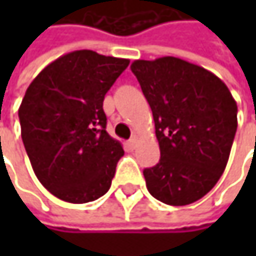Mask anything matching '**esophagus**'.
I'll return each mask as SVG.
<instances>
[{
    "mask_svg": "<svg viewBox=\"0 0 256 256\" xmlns=\"http://www.w3.org/2000/svg\"><path fill=\"white\" fill-rule=\"evenodd\" d=\"M138 142H139V138H138V134H133V136L128 139V146H130V148H136Z\"/></svg>",
    "mask_w": 256,
    "mask_h": 256,
    "instance_id": "1",
    "label": "esophagus"
}]
</instances>
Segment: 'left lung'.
Listing matches in <instances>:
<instances>
[{"instance_id": "8db88e82", "label": "left lung", "mask_w": 256, "mask_h": 256, "mask_svg": "<svg viewBox=\"0 0 256 256\" xmlns=\"http://www.w3.org/2000/svg\"><path fill=\"white\" fill-rule=\"evenodd\" d=\"M156 124L160 162L144 169L152 197L185 206L200 200L226 170L237 130V104L210 71L174 56L130 66Z\"/></svg>"}]
</instances>
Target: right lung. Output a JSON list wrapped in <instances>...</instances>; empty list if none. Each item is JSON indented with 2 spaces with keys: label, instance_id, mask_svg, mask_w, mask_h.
Segmentation results:
<instances>
[{
  "label": "right lung",
  "instance_id": "obj_1",
  "mask_svg": "<svg viewBox=\"0 0 256 256\" xmlns=\"http://www.w3.org/2000/svg\"><path fill=\"white\" fill-rule=\"evenodd\" d=\"M128 59L77 50L47 65L19 108L22 140L38 180L53 196L87 203L111 186L124 151L106 132L104 99Z\"/></svg>",
  "mask_w": 256,
  "mask_h": 256
}]
</instances>
